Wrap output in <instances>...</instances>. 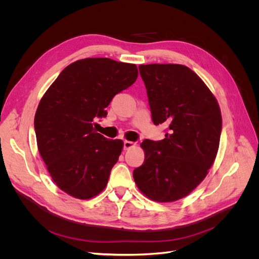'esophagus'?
<instances>
[{"label":"esophagus","instance_id":"esophagus-1","mask_svg":"<svg viewBox=\"0 0 259 259\" xmlns=\"http://www.w3.org/2000/svg\"><path fill=\"white\" fill-rule=\"evenodd\" d=\"M134 146V143L129 142V141H124V149L125 150H128V149L132 148Z\"/></svg>","mask_w":259,"mask_h":259}]
</instances>
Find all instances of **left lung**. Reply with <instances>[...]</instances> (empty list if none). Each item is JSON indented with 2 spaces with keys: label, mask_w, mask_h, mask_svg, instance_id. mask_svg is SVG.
Listing matches in <instances>:
<instances>
[{
  "label": "left lung",
  "mask_w": 259,
  "mask_h": 259,
  "mask_svg": "<svg viewBox=\"0 0 259 259\" xmlns=\"http://www.w3.org/2000/svg\"><path fill=\"white\" fill-rule=\"evenodd\" d=\"M154 125H168L165 139L145 140L144 164L134 169L141 191L159 202L181 199L202 182L219 150L223 128L219 104L190 68L140 65Z\"/></svg>",
  "instance_id": "1"
}]
</instances>
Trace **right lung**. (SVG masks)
Wrapping results in <instances>:
<instances>
[{"instance_id":"add662e5","label":"right lung","mask_w":259,"mask_h":259,"mask_svg":"<svg viewBox=\"0 0 259 259\" xmlns=\"http://www.w3.org/2000/svg\"><path fill=\"white\" fill-rule=\"evenodd\" d=\"M138 75L134 64L79 60L65 68L40 100L34 116L37 148L53 182L67 194L88 199L105 189L122 141L106 139L93 121L107 116L112 99Z\"/></svg>"}]
</instances>
